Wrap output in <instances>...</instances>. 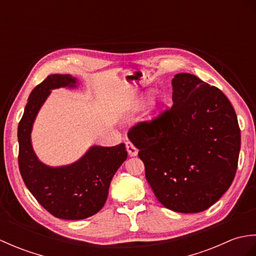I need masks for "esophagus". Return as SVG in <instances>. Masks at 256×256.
Listing matches in <instances>:
<instances>
[{"label": "esophagus", "instance_id": "obj_1", "mask_svg": "<svg viewBox=\"0 0 256 256\" xmlns=\"http://www.w3.org/2000/svg\"><path fill=\"white\" fill-rule=\"evenodd\" d=\"M125 145H126V150H128V153L130 156H136L138 155V148H135V146L131 142H130V140H128V142L125 143Z\"/></svg>", "mask_w": 256, "mask_h": 256}]
</instances>
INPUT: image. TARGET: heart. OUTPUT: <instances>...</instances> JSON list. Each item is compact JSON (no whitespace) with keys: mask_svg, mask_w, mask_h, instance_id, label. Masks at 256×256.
I'll return each instance as SVG.
<instances>
[{"mask_svg":"<svg viewBox=\"0 0 256 256\" xmlns=\"http://www.w3.org/2000/svg\"><path fill=\"white\" fill-rule=\"evenodd\" d=\"M148 94H150V92H148V94H146L145 96H143L142 98H140V99L138 102H135L134 104H133V106H132V110L133 111L138 110V108L143 106V103L146 100V98H148ZM162 102V96H158V94L155 96L153 99H152V101L150 103L148 113H146V116H148V120H153V118H156V116H157V114H158V111H160V108Z\"/></svg>","mask_w":256,"mask_h":256,"instance_id":"1","label":"heart"}]
</instances>
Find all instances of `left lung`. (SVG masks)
Instances as JSON below:
<instances>
[{
    "label": "left lung",
    "mask_w": 256,
    "mask_h": 256,
    "mask_svg": "<svg viewBox=\"0 0 256 256\" xmlns=\"http://www.w3.org/2000/svg\"><path fill=\"white\" fill-rule=\"evenodd\" d=\"M170 108L140 122L128 136L145 166L160 202L182 214L201 212L218 201L234 179L241 132L224 92L194 74L172 80Z\"/></svg>",
    "instance_id": "obj_1"
}]
</instances>
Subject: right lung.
Instances as JSON below:
<instances>
[{
  "instance_id": "obj_1",
  "label": "right lung",
  "mask_w": 256,
  "mask_h": 256,
  "mask_svg": "<svg viewBox=\"0 0 256 256\" xmlns=\"http://www.w3.org/2000/svg\"><path fill=\"white\" fill-rule=\"evenodd\" d=\"M76 88L70 74H50L30 92L18 128V167L27 189L54 216L81 220L96 214L104 206L114 174L126 160L125 144L112 148L91 146L77 162L50 167L37 158L30 133L36 116L50 90Z\"/></svg>"
}]
</instances>
